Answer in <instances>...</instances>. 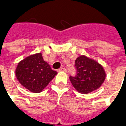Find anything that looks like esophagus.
<instances>
[{"label": "esophagus", "instance_id": "esophagus-1", "mask_svg": "<svg viewBox=\"0 0 126 126\" xmlns=\"http://www.w3.org/2000/svg\"><path fill=\"white\" fill-rule=\"evenodd\" d=\"M57 71H59V72H61V71H63V72H65L66 69L65 68V67H61V68L59 69Z\"/></svg>", "mask_w": 126, "mask_h": 126}]
</instances>
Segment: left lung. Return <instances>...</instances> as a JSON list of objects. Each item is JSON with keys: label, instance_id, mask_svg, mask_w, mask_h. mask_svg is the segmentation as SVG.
I'll return each instance as SVG.
<instances>
[{"label": "left lung", "instance_id": "1", "mask_svg": "<svg viewBox=\"0 0 126 126\" xmlns=\"http://www.w3.org/2000/svg\"><path fill=\"white\" fill-rule=\"evenodd\" d=\"M77 74L69 79L76 90L82 94H88L100 87L106 74L103 66L90 58L81 55L75 61Z\"/></svg>", "mask_w": 126, "mask_h": 126}]
</instances>
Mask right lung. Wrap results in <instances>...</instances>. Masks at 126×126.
Listing matches in <instances>:
<instances>
[{
    "instance_id": "add662e5",
    "label": "right lung",
    "mask_w": 126,
    "mask_h": 126,
    "mask_svg": "<svg viewBox=\"0 0 126 126\" xmlns=\"http://www.w3.org/2000/svg\"><path fill=\"white\" fill-rule=\"evenodd\" d=\"M57 74L44 61L42 53L28 56L18 63L15 69L17 79L23 87L33 93L42 92Z\"/></svg>"
}]
</instances>
